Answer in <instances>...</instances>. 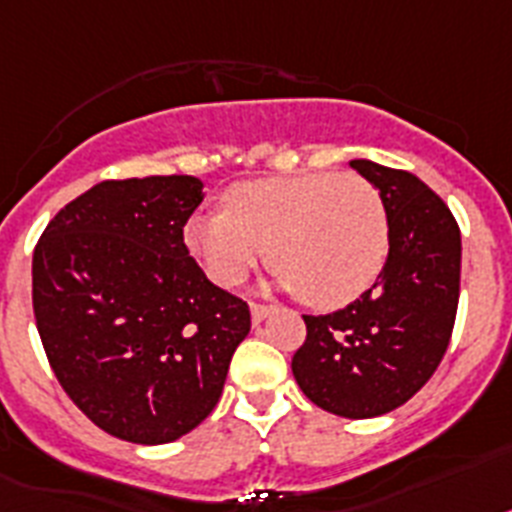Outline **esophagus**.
Segmentation results:
<instances>
[{
    "label": "esophagus",
    "mask_w": 512,
    "mask_h": 512,
    "mask_svg": "<svg viewBox=\"0 0 512 512\" xmlns=\"http://www.w3.org/2000/svg\"><path fill=\"white\" fill-rule=\"evenodd\" d=\"M249 310H252V323H255V326H260V323L265 321V318H268L270 315V307H265V305H252L249 307Z\"/></svg>",
    "instance_id": "1"
}]
</instances>
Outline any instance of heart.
<instances>
[{
  "mask_svg": "<svg viewBox=\"0 0 512 512\" xmlns=\"http://www.w3.org/2000/svg\"><path fill=\"white\" fill-rule=\"evenodd\" d=\"M223 205L226 213L191 215L184 228L189 255L220 289L242 284L265 252L281 289L315 310H339L384 270L389 220L365 178H252L231 186Z\"/></svg>",
  "mask_w": 512,
  "mask_h": 512,
  "instance_id": "1",
  "label": "heart"
}]
</instances>
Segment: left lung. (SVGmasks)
Segmentation results:
<instances>
[{
	"mask_svg": "<svg viewBox=\"0 0 512 512\" xmlns=\"http://www.w3.org/2000/svg\"><path fill=\"white\" fill-rule=\"evenodd\" d=\"M350 165L381 194L389 255L352 305L302 315L307 339L292 373L307 400L360 421L405 405L442 363L458 313L460 228L413 173L373 160Z\"/></svg>",
	"mask_w": 512,
	"mask_h": 512,
	"instance_id": "left-lung-1",
	"label": "left lung"
}]
</instances>
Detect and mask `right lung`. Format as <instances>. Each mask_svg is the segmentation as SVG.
I'll return each instance as SVG.
<instances>
[{"label": "right lung", "instance_id": "right-lung-1", "mask_svg": "<svg viewBox=\"0 0 512 512\" xmlns=\"http://www.w3.org/2000/svg\"><path fill=\"white\" fill-rule=\"evenodd\" d=\"M194 176L102 181L54 215L33 252V313L65 394L102 431L168 444L218 405L249 307L184 244Z\"/></svg>", "mask_w": 512, "mask_h": 512}]
</instances>
